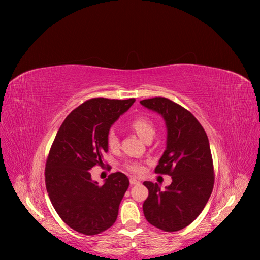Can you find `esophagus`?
Segmentation results:
<instances>
[{
    "label": "esophagus",
    "instance_id": "obj_1",
    "mask_svg": "<svg viewBox=\"0 0 260 260\" xmlns=\"http://www.w3.org/2000/svg\"><path fill=\"white\" fill-rule=\"evenodd\" d=\"M129 182H131V184H132V185L139 184V183H140V181H139V180H137L136 178H131V179H129Z\"/></svg>",
    "mask_w": 260,
    "mask_h": 260
}]
</instances>
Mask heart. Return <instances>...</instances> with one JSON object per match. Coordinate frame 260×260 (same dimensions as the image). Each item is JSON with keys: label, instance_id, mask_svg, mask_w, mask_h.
<instances>
[{"label": "heart", "instance_id": "b5f03b06", "mask_svg": "<svg viewBox=\"0 0 260 260\" xmlns=\"http://www.w3.org/2000/svg\"><path fill=\"white\" fill-rule=\"evenodd\" d=\"M131 127L139 135V137L144 141L153 139L155 136V125L151 119L147 117H137L131 122ZM107 146L111 149H115L119 146V139L115 131H109L106 137ZM126 169L135 174H140L143 172L144 168L139 162H128L126 163Z\"/></svg>", "mask_w": 260, "mask_h": 260}]
</instances>
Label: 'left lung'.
Listing matches in <instances>:
<instances>
[{
	"mask_svg": "<svg viewBox=\"0 0 260 260\" xmlns=\"http://www.w3.org/2000/svg\"><path fill=\"white\" fill-rule=\"evenodd\" d=\"M140 103L166 121L167 149L155 173L172 176L166 189L143 182L148 189L143 213L149 223L162 231H179L196 219L212 194L215 176L208 136L192 113L168 98Z\"/></svg>",
	"mask_w": 260,
	"mask_h": 260,
	"instance_id": "8db88e82",
	"label": "left lung"
}]
</instances>
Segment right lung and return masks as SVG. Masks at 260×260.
<instances>
[{
	"label": "right lung",
	"mask_w": 260,
	"mask_h": 260,
	"mask_svg": "<svg viewBox=\"0 0 260 260\" xmlns=\"http://www.w3.org/2000/svg\"><path fill=\"white\" fill-rule=\"evenodd\" d=\"M135 101L87 100L65 118L52 142L45 168L47 193L61 219L79 233L99 234L117 219L128 178L117 172L99 185L89 171L103 167L109 128Z\"/></svg>",
	"instance_id": "add662e5"
}]
</instances>
